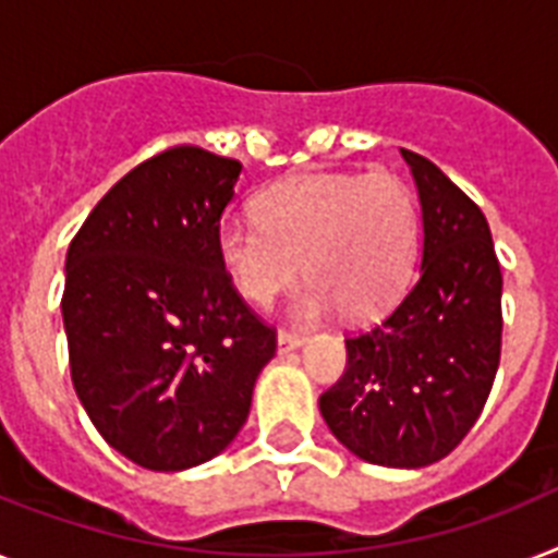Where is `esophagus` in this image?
Segmentation results:
<instances>
[{
  "instance_id": "1",
  "label": "esophagus",
  "mask_w": 558,
  "mask_h": 558,
  "mask_svg": "<svg viewBox=\"0 0 558 558\" xmlns=\"http://www.w3.org/2000/svg\"><path fill=\"white\" fill-rule=\"evenodd\" d=\"M298 347H303L301 335L283 332V329H280V332H278V352H280V355H287V352L298 350Z\"/></svg>"
}]
</instances>
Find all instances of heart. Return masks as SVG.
<instances>
[{
    "mask_svg": "<svg viewBox=\"0 0 558 558\" xmlns=\"http://www.w3.org/2000/svg\"><path fill=\"white\" fill-rule=\"evenodd\" d=\"M217 257L255 306L287 292L303 260L310 283L294 298V318L318 320L335 306L352 320L373 318L410 283L418 206L389 171L289 177L257 197V220L217 226Z\"/></svg>",
    "mask_w": 558,
    "mask_h": 558,
    "instance_id": "obj_1",
    "label": "heart"
}]
</instances>
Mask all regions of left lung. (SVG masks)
<instances>
[{"label":"left lung","mask_w":558,"mask_h":558,"mask_svg":"<svg viewBox=\"0 0 558 558\" xmlns=\"http://www.w3.org/2000/svg\"><path fill=\"white\" fill-rule=\"evenodd\" d=\"M418 189V278L381 324L347 338V369L318 407L332 436L381 468H427L482 415L501 357V266L482 208L401 148Z\"/></svg>","instance_id":"left-lung-1"}]
</instances>
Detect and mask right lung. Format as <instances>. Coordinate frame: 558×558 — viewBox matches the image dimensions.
I'll return each instance as SVG.
<instances>
[{
	"instance_id": "obj_1",
	"label": "right lung",
	"mask_w": 558,
	"mask_h": 558,
	"mask_svg": "<svg viewBox=\"0 0 558 558\" xmlns=\"http://www.w3.org/2000/svg\"><path fill=\"white\" fill-rule=\"evenodd\" d=\"M238 160L174 146L94 206L65 257L62 324L76 398L125 459L197 468L246 424L275 329L217 257Z\"/></svg>"
}]
</instances>
